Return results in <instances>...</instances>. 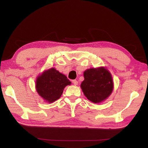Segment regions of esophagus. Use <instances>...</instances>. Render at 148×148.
I'll return each instance as SVG.
<instances>
[{
    "instance_id": "34e87169",
    "label": "esophagus",
    "mask_w": 148,
    "mask_h": 148,
    "mask_svg": "<svg viewBox=\"0 0 148 148\" xmlns=\"http://www.w3.org/2000/svg\"><path fill=\"white\" fill-rule=\"evenodd\" d=\"M72 83H73L74 85H77V84H78V81H77V80H76V79H74V80H72Z\"/></svg>"
}]
</instances>
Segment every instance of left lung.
I'll return each instance as SVG.
<instances>
[{
    "instance_id": "1",
    "label": "left lung",
    "mask_w": 148,
    "mask_h": 148,
    "mask_svg": "<svg viewBox=\"0 0 148 148\" xmlns=\"http://www.w3.org/2000/svg\"><path fill=\"white\" fill-rule=\"evenodd\" d=\"M81 84L84 95L93 103H100L111 95L113 90L112 76L105 67L92 68L84 72Z\"/></svg>"
}]
</instances>
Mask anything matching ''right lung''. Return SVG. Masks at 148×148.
Returning a JSON list of instances; mask_svg holds the SVG:
<instances>
[{
  "label": "right lung",
  "mask_w": 148,
  "mask_h": 148,
  "mask_svg": "<svg viewBox=\"0 0 148 148\" xmlns=\"http://www.w3.org/2000/svg\"><path fill=\"white\" fill-rule=\"evenodd\" d=\"M71 82L64 74L55 68L44 71L37 77L36 84L37 92L46 102L52 103L60 99L65 87Z\"/></svg>",
  "instance_id": "1"
}]
</instances>
